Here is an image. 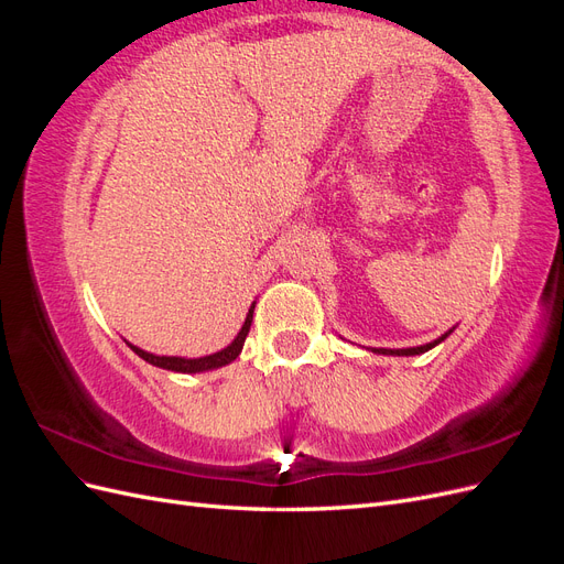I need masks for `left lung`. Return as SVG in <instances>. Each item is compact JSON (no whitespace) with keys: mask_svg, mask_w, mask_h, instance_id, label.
<instances>
[{"mask_svg":"<svg viewBox=\"0 0 564 564\" xmlns=\"http://www.w3.org/2000/svg\"><path fill=\"white\" fill-rule=\"evenodd\" d=\"M452 334V329L447 332V334H442L440 338H435V340H431V344H425V346H416V348H373V352H379V355H421V352H425V350H431V348H435L437 344H442V340H445L447 336Z\"/></svg>","mask_w":564,"mask_h":564,"instance_id":"obj_1","label":"left lung"}]
</instances>
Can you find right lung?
<instances>
[{"instance_id":"obj_1","label":"right lung","mask_w":564,"mask_h":564,"mask_svg":"<svg viewBox=\"0 0 564 564\" xmlns=\"http://www.w3.org/2000/svg\"><path fill=\"white\" fill-rule=\"evenodd\" d=\"M251 319H253V303H251V308H249V313H247V319H245V324H242V329H240V334L235 336V340L232 344L228 346V348H224V350H218V352H214V355H204V357H191V360H187V357H166V355H152V352H148V350H141V348H135V346H131V344H127L135 355L139 357H143L145 362H150V365H155V367H162V369H169V371H181V373H197V371H209V369H218V367H226V365H230L237 355L242 352V346H245V338H247V334H249V327H251Z\"/></svg>"}]
</instances>
